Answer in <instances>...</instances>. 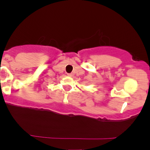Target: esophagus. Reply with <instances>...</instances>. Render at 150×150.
I'll return each mask as SVG.
<instances>
[{"label": "esophagus", "instance_id": "34e87169", "mask_svg": "<svg viewBox=\"0 0 150 150\" xmlns=\"http://www.w3.org/2000/svg\"><path fill=\"white\" fill-rule=\"evenodd\" d=\"M67 76H72V74H67Z\"/></svg>", "mask_w": 150, "mask_h": 150}]
</instances>
